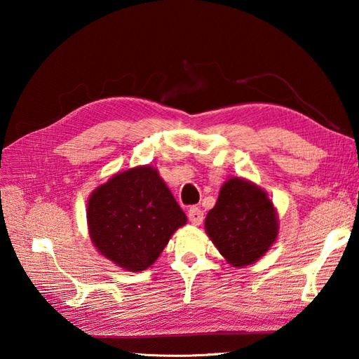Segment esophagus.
<instances>
[{
    "label": "esophagus",
    "mask_w": 359,
    "mask_h": 359,
    "mask_svg": "<svg viewBox=\"0 0 359 359\" xmlns=\"http://www.w3.org/2000/svg\"><path fill=\"white\" fill-rule=\"evenodd\" d=\"M188 219L193 225H201L203 220V212L199 207H191L188 210Z\"/></svg>",
    "instance_id": "obj_1"
}]
</instances>
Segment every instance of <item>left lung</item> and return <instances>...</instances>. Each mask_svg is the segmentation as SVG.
Returning a JSON list of instances; mask_svg holds the SVG:
<instances>
[{
    "mask_svg": "<svg viewBox=\"0 0 359 359\" xmlns=\"http://www.w3.org/2000/svg\"><path fill=\"white\" fill-rule=\"evenodd\" d=\"M205 231L225 261L239 269L257 262L276 242L279 216L264 188L230 177L205 217Z\"/></svg>",
    "mask_w": 359,
    "mask_h": 359,
    "instance_id": "8db88e82",
    "label": "left lung"
}]
</instances>
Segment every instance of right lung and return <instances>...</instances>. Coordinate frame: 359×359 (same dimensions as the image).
<instances>
[{
  "instance_id": "1",
  "label": "right lung",
  "mask_w": 359,
  "mask_h": 359,
  "mask_svg": "<svg viewBox=\"0 0 359 359\" xmlns=\"http://www.w3.org/2000/svg\"><path fill=\"white\" fill-rule=\"evenodd\" d=\"M88 231L98 253L120 269L147 270L187 224L170 188L151 165L111 175L90 193Z\"/></svg>"
}]
</instances>
